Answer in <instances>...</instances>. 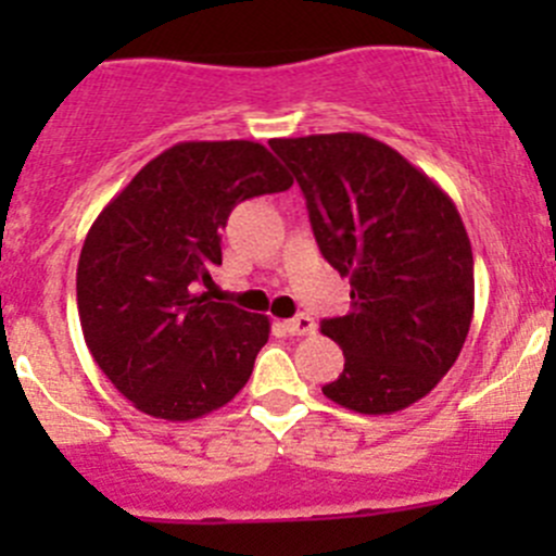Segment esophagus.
Instances as JSON below:
<instances>
[{
    "label": "esophagus",
    "mask_w": 556,
    "mask_h": 556,
    "mask_svg": "<svg viewBox=\"0 0 556 556\" xmlns=\"http://www.w3.org/2000/svg\"><path fill=\"white\" fill-rule=\"evenodd\" d=\"M285 328H288L290 336H312L314 330H317V325H314V319L309 314H299V317L288 319L285 323Z\"/></svg>",
    "instance_id": "34e87169"
}]
</instances>
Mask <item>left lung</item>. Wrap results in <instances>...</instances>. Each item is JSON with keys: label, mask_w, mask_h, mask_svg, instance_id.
I'll use <instances>...</instances> for the list:
<instances>
[{"label": "left lung", "mask_w": 556, "mask_h": 556, "mask_svg": "<svg viewBox=\"0 0 556 556\" xmlns=\"http://www.w3.org/2000/svg\"><path fill=\"white\" fill-rule=\"evenodd\" d=\"M325 261L350 277V314L323 319L344 352L325 397L361 414L412 406L457 361L473 317V252L450 195L366 134L271 139Z\"/></svg>", "instance_id": "left-lung-1"}]
</instances>
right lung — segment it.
<instances>
[{
    "label": "right lung",
    "mask_w": 556,
    "mask_h": 556,
    "mask_svg": "<svg viewBox=\"0 0 556 556\" xmlns=\"http://www.w3.org/2000/svg\"><path fill=\"white\" fill-rule=\"evenodd\" d=\"M290 185L257 142H179L93 220L77 263L83 336L139 412L199 419L247 384L271 323L195 290L223 263L220 231L233 206Z\"/></svg>",
    "instance_id": "obj_1"
}]
</instances>
